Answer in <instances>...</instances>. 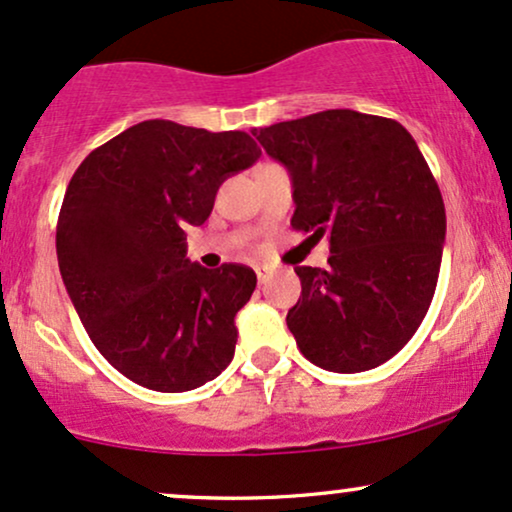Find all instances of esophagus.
I'll return each instance as SVG.
<instances>
[{"label":"esophagus","instance_id":"34e87169","mask_svg":"<svg viewBox=\"0 0 512 512\" xmlns=\"http://www.w3.org/2000/svg\"><path fill=\"white\" fill-rule=\"evenodd\" d=\"M270 275H273V270L270 268H256V278L261 285H266V282L270 280Z\"/></svg>","mask_w":512,"mask_h":512}]
</instances>
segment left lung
<instances>
[{
	"label": "left lung",
	"instance_id": "1",
	"mask_svg": "<svg viewBox=\"0 0 512 512\" xmlns=\"http://www.w3.org/2000/svg\"><path fill=\"white\" fill-rule=\"evenodd\" d=\"M251 134L290 172L294 230L330 242L328 268H294L297 347L335 374L388 362L429 311L446 242V206L417 141L395 119L354 110Z\"/></svg>",
	"mask_w": 512,
	"mask_h": 512
}]
</instances>
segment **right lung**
<instances>
[{"label":"right lung","instance_id":"right-lung-1","mask_svg":"<svg viewBox=\"0 0 512 512\" xmlns=\"http://www.w3.org/2000/svg\"><path fill=\"white\" fill-rule=\"evenodd\" d=\"M261 158L246 131L148 119L95 148L66 186L57 222L64 287L102 357L138 386L184 393L227 369L234 316L256 290L239 263L186 258L220 184Z\"/></svg>","mask_w":512,"mask_h":512}]
</instances>
